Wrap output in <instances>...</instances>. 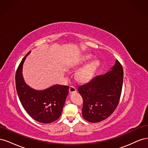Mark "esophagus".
Masks as SVG:
<instances>
[{
  "label": "esophagus",
  "mask_w": 148,
  "mask_h": 148,
  "mask_svg": "<svg viewBox=\"0 0 148 148\" xmlns=\"http://www.w3.org/2000/svg\"><path fill=\"white\" fill-rule=\"evenodd\" d=\"M69 92L70 93L75 92H77V89H76V88L73 86H70L69 88Z\"/></svg>",
  "instance_id": "1"
}]
</instances>
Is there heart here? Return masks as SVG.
<instances>
[{
    "mask_svg": "<svg viewBox=\"0 0 148 148\" xmlns=\"http://www.w3.org/2000/svg\"><path fill=\"white\" fill-rule=\"evenodd\" d=\"M91 58L90 56L84 57V60H88ZM99 65L97 61H93L89 65L80 69L77 72V78L82 82H86L90 79Z\"/></svg>",
    "mask_w": 148,
    "mask_h": 148,
    "instance_id": "1",
    "label": "heart"
}]
</instances>
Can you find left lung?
<instances>
[{"label": "left lung", "mask_w": 148, "mask_h": 148, "mask_svg": "<svg viewBox=\"0 0 148 148\" xmlns=\"http://www.w3.org/2000/svg\"><path fill=\"white\" fill-rule=\"evenodd\" d=\"M112 69L106 74L96 75L78 87L83 101V117L89 122H99L108 118L119 105L123 70L117 60Z\"/></svg>", "instance_id": "left-lung-1"}]
</instances>
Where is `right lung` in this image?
<instances>
[{
    "label": "right lung",
    "mask_w": 148,
    "mask_h": 148,
    "mask_svg": "<svg viewBox=\"0 0 148 148\" xmlns=\"http://www.w3.org/2000/svg\"><path fill=\"white\" fill-rule=\"evenodd\" d=\"M28 52L18 66L15 74L16 89L23 108L30 117L39 122L49 123L60 117L69 86L54 85L43 91H36L26 84L22 76V67Z\"/></svg>",
    "instance_id": "add662e5"
}]
</instances>
